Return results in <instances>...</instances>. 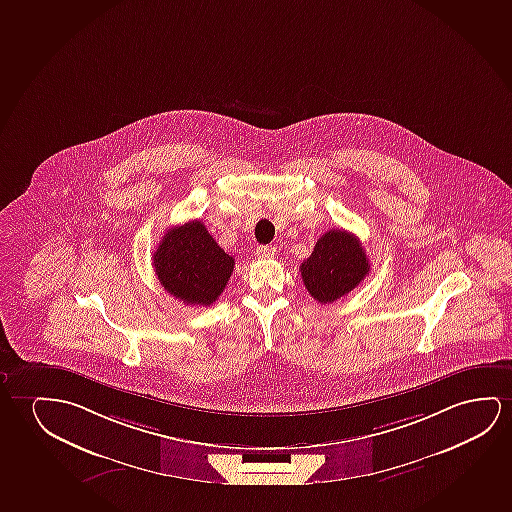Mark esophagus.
<instances>
[{"mask_svg":"<svg viewBox=\"0 0 512 512\" xmlns=\"http://www.w3.org/2000/svg\"><path fill=\"white\" fill-rule=\"evenodd\" d=\"M257 257L259 259H273L275 257L276 248L275 246H257Z\"/></svg>","mask_w":512,"mask_h":512,"instance_id":"obj_1","label":"esophagus"}]
</instances>
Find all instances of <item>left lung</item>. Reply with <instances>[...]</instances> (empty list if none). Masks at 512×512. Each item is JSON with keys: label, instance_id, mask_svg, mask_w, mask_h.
Segmentation results:
<instances>
[{"label": "left lung", "instance_id": "left-lung-1", "mask_svg": "<svg viewBox=\"0 0 512 512\" xmlns=\"http://www.w3.org/2000/svg\"><path fill=\"white\" fill-rule=\"evenodd\" d=\"M299 269L310 296L327 304L356 289L370 275V262L357 236L336 229L320 237Z\"/></svg>", "mask_w": 512, "mask_h": 512}]
</instances>
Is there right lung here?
I'll return each instance as SVG.
<instances>
[{"label":"right lung","mask_w":512,"mask_h":512,"mask_svg":"<svg viewBox=\"0 0 512 512\" xmlns=\"http://www.w3.org/2000/svg\"><path fill=\"white\" fill-rule=\"evenodd\" d=\"M153 266L163 289L185 304L215 303L229 282L234 257L223 252L199 220L165 232L153 253Z\"/></svg>","instance_id":"right-lung-1"}]
</instances>
